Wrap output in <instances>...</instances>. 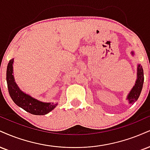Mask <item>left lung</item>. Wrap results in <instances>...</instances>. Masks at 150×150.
Returning a JSON list of instances; mask_svg holds the SVG:
<instances>
[{"mask_svg": "<svg viewBox=\"0 0 150 150\" xmlns=\"http://www.w3.org/2000/svg\"><path fill=\"white\" fill-rule=\"evenodd\" d=\"M133 54V52H132ZM144 82V74L143 69L140 65H138V68H137V80L135 84V86H133V89L130 91L129 94L128 95L127 99L129 100V103H133L135 101L138 100V98L140 96V93H141L142 85Z\"/></svg>", "mask_w": 150, "mask_h": 150, "instance_id": "obj_1", "label": "left lung"}]
</instances>
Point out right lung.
Segmentation results:
<instances>
[{
	"mask_svg": "<svg viewBox=\"0 0 150 150\" xmlns=\"http://www.w3.org/2000/svg\"><path fill=\"white\" fill-rule=\"evenodd\" d=\"M13 59L8 63L7 67L6 80L8 83V91L12 100L18 106L23 108L30 114L35 115H44L47 114L57 106V104L51 103H42L33 98L29 95L26 94L19 89L14 82L13 73Z\"/></svg>",
	"mask_w": 150,
	"mask_h": 150,
	"instance_id": "right-lung-1",
	"label": "right lung"
}]
</instances>
